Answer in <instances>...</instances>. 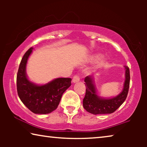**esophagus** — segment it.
Wrapping results in <instances>:
<instances>
[{
	"instance_id": "obj_1",
	"label": "esophagus",
	"mask_w": 147,
	"mask_h": 147,
	"mask_svg": "<svg viewBox=\"0 0 147 147\" xmlns=\"http://www.w3.org/2000/svg\"><path fill=\"white\" fill-rule=\"evenodd\" d=\"M72 82H74V83H77V82H80V77L78 75H76L74 76L73 79H72Z\"/></svg>"
}]
</instances>
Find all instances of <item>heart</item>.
I'll return each instance as SVG.
<instances>
[{"instance_id":"heart-1","label":"heart","mask_w":147,"mask_h":147,"mask_svg":"<svg viewBox=\"0 0 147 147\" xmlns=\"http://www.w3.org/2000/svg\"><path fill=\"white\" fill-rule=\"evenodd\" d=\"M100 58H101V56H100V55H97L94 56V57H93V59L94 60H99Z\"/></svg>"}]
</instances>
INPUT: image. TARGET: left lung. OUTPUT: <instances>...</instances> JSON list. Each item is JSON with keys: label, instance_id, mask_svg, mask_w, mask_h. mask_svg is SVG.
Returning a JSON list of instances; mask_svg holds the SVG:
<instances>
[{"label": "left lung", "instance_id": "obj_1", "mask_svg": "<svg viewBox=\"0 0 147 147\" xmlns=\"http://www.w3.org/2000/svg\"><path fill=\"white\" fill-rule=\"evenodd\" d=\"M125 67V82L121 93L116 97L108 98H100L96 94L93 76H86L84 82L86 85V94L83 100V106L86 111L93 114H111L115 112L125 101L130 86V70Z\"/></svg>", "mask_w": 147, "mask_h": 147}]
</instances>
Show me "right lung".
I'll return each mask as SVG.
<instances>
[{"mask_svg":"<svg viewBox=\"0 0 147 147\" xmlns=\"http://www.w3.org/2000/svg\"><path fill=\"white\" fill-rule=\"evenodd\" d=\"M33 47L25 53L17 76V89L22 102L35 114L51 113L59 105L63 92L71 86V78H57L45 85L38 86L28 80L26 65Z\"/></svg>","mask_w":147,"mask_h":147,"instance_id":"obj_1","label":"right lung"}]
</instances>
